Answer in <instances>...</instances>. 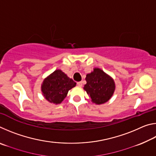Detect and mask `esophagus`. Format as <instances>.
<instances>
[{"label": "esophagus", "instance_id": "obj_1", "mask_svg": "<svg viewBox=\"0 0 156 156\" xmlns=\"http://www.w3.org/2000/svg\"><path fill=\"white\" fill-rule=\"evenodd\" d=\"M77 85L78 87H82V86H83V83H82V82H78Z\"/></svg>", "mask_w": 156, "mask_h": 156}]
</instances>
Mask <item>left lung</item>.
Masks as SVG:
<instances>
[{"label":"left lung","instance_id":"obj_1","mask_svg":"<svg viewBox=\"0 0 156 156\" xmlns=\"http://www.w3.org/2000/svg\"><path fill=\"white\" fill-rule=\"evenodd\" d=\"M84 90L91 98V102L96 105H102L109 101L115 89L114 80L101 69L95 67L87 73Z\"/></svg>","mask_w":156,"mask_h":156}]
</instances>
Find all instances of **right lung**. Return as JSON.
I'll use <instances>...</instances> for the list:
<instances>
[{"instance_id": "add662e5", "label": "right lung", "mask_w": 156, "mask_h": 156, "mask_svg": "<svg viewBox=\"0 0 156 156\" xmlns=\"http://www.w3.org/2000/svg\"><path fill=\"white\" fill-rule=\"evenodd\" d=\"M76 83L60 69H56L44 79L41 84L43 96L50 103L60 104L67 97L68 91Z\"/></svg>"}]
</instances>
